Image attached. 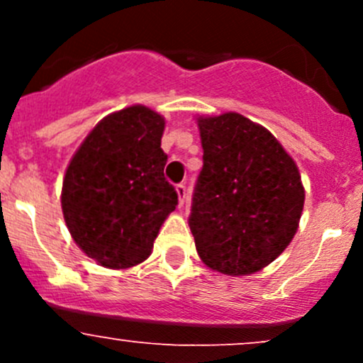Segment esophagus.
I'll return each instance as SVG.
<instances>
[{
  "label": "esophagus",
  "mask_w": 363,
  "mask_h": 363,
  "mask_svg": "<svg viewBox=\"0 0 363 363\" xmlns=\"http://www.w3.org/2000/svg\"><path fill=\"white\" fill-rule=\"evenodd\" d=\"M175 191H177V196H179V205L184 203L186 200V186L184 184H177L175 186Z\"/></svg>",
  "instance_id": "obj_1"
}]
</instances>
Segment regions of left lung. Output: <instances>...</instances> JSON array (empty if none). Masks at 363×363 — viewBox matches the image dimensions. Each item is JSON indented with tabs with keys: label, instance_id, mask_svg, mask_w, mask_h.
I'll return each instance as SVG.
<instances>
[{
	"label": "left lung",
	"instance_id": "obj_1",
	"mask_svg": "<svg viewBox=\"0 0 363 363\" xmlns=\"http://www.w3.org/2000/svg\"><path fill=\"white\" fill-rule=\"evenodd\" d=\"M203 167L189 228L207 267L246 276L277 258L303 208L295 161L269 130L240 113L199 117Z\"/></svg>",
	"mask_w": 363,
	"mask_h": 363
}]
</instances>
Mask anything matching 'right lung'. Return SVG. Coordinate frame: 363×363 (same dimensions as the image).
Wrapping results in <instances>:
<instances>
[{
    "mask_svg": "<svg viewBox=\"0 0 363 363\" xmlns=\"http://www.w3.org/2000/svg\"><path fill=\"white\" fill-rule=\"evenodd\" d=\"M164 119L142 105L94 126L69 161L61 207L77 246L108 269L144 262L175 205L164 179Z\"/></svg>",
    "mask_w": 363,
    "mask_h": 363,
    "instance_id": "1",
    "label": "right lung"
}]
</instances>
